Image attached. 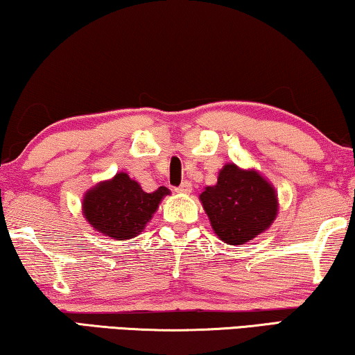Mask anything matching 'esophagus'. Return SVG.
<instances>
[{
    "label": "esophagus",
    "mask_w": 355,
    "mask_h": 355,
    "mask_svg": "<svg viewBox=\"0 0 355 355\" xmlns=\"http://www.w3.org/2000/svg\"><path fill=\"white\" fill-rule=\"evenodd\" d=\"M175 191L180 193V194H189V193H191V183L183 182L182 184H180V187L175 188Z\"/></svg>",
    "instance_id": "34e87169"
}]
</instances>
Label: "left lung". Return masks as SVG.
Returning <instances> with one entry per match:
<instances>
[{"label":"left lung","mask_w":355,"mask_h":355,"mask_svg":"<svg viewBox=\"0 0 355 355\" xmlns=\"http://www.w3.org/2000/svg\"><path fill=\"white\" fill-rule=\"evenodd\" d=\"M212 230L227 244H244L268 230L278 212L275 188L257 171L225 164L217 183L199 194Z\"/></svg>","instance_id":"left-lung-1"}]
</instances>
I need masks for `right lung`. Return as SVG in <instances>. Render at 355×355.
Returning a JSON list of instances; mask_svg holds the SVG:
<instances>
[{
    "label": "right lung",
    "instance_id": "1",
    "mask_svg": "<svg viewBox=\"0 0 355 355\" xmlns=\"http://www.w3.org/2000/svg\"><path fill=\"white\" fill-rule=\"evenodd\" d=\"M167 194L171 191L166 187L153 193L143 191L138 182L119 172L85 193L83 216L104 236L125 241L143 232Z\"/></svg>",
    "mask_w": 355,
    "mask_h": 355
}]
</instances>
